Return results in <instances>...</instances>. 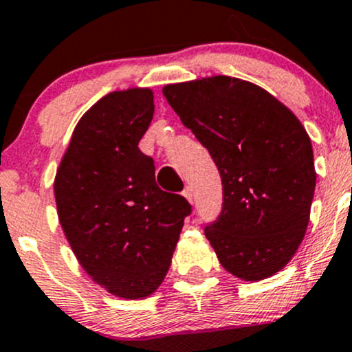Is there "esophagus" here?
<instances>
[{
	"instance_id": "obj_1",
	"label": "esophagus",
	"mask_w": 352,
	"mask_h": 352,
	"mask_svg": "<svg viewBox=\"0 0 352 352\" xmlns=\"http://www.w3.org/2000/svg\"><path fill=\"white\" fill-rule=\"evenodd\" d=\"M182 196L186 197L187 201L190 202V204H192V202H194V192H192V189H190V187H186V189H184Z\"/></svg>"
}]
</instances>
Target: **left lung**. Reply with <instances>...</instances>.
<instances>
[{
	"label": "left lung",
	"instance_id": "obj_1",
	"mask_svg": "<svg viewBox=\"0 0 352 352\" xmlns=\"http://www.w3.org/2000/svg\"><path fill=\"white\" fill-rule=\"evenodd\" d=\"M163 95L221 175V212L204 228L219 264L245 281L279 272L303 240L317 182L305 127L269 91L239 78L166 85Z\"/></svg>",
	"mask_w": 352,
	"mask_h": 352
}]
</instances>
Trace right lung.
I'll return each mask as SVG.
<instances>
[{"instance_id":"add662e5","label":"right lung","mask_w":352,"mask_h":352,"mask_svg":"<svg viewBox=\"0 0 352 352\" xmlns=\"http://www.w3.org/2000/svg\"><path fill=\"white\" fill-rule=\"evenodd\" d=\"M155 113L150 88L112 91L76 124L54 180L59 223L97 285L126 300L162 285L192 208L156 186L138 148Z\"/></svg>"}]
</instances>
